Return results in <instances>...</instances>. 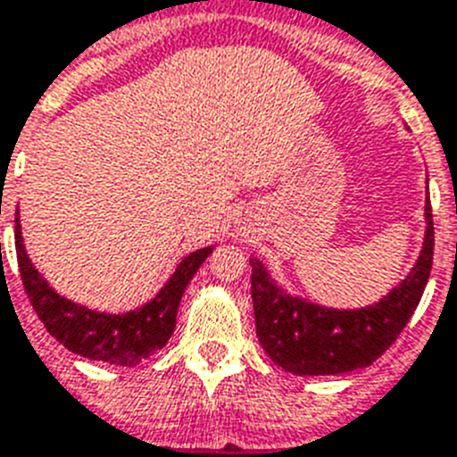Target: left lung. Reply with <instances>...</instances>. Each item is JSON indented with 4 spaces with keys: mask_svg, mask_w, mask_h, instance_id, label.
<instances>
[{
    "mask_svg": "<svg viewBox=\"0 0 457 457\" xmlns=\"http://www.w3.org/2000/svg\"><path fill=\"white\" fill-rule=\"evenodd\" d=\"M425 225L423 248L411 271L381 300L358 309H332L287 293L258 258H251L255 332L270 360L297 377H329L362 370L381 358L413 316L430 278V197H425Z\"/></svg>",
    "mask_w": 457,
    "mask_h": 457,
    "instance_id": "obj_1",
    "label": "left lung"
}]
</instances>
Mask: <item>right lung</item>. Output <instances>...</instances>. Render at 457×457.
Masks as SVG:
<instances>
[{"mask_svg": "<svg viewBox=\"0 0 457 457\" xmlns=\"http://www.w3.org/2000/svg\"><path fill=\"white\" fill-rule=\"evenodd\" d=\"M213 246L199 248L179 262L170 281L145 304L125 313L95 312L71 302L48 286L39 270L34 267L22 244L21 218L15 216V253L25 293L44 328L64 348L79 353L87 360H99L109 365L134 367L164 348L176 328V313L183 290L202 267Z\"/></svg>", "mask_w": 457, "mask_h": 457, "instance_id": "right-lung-1", "label": "right lung"}]
</instances>
